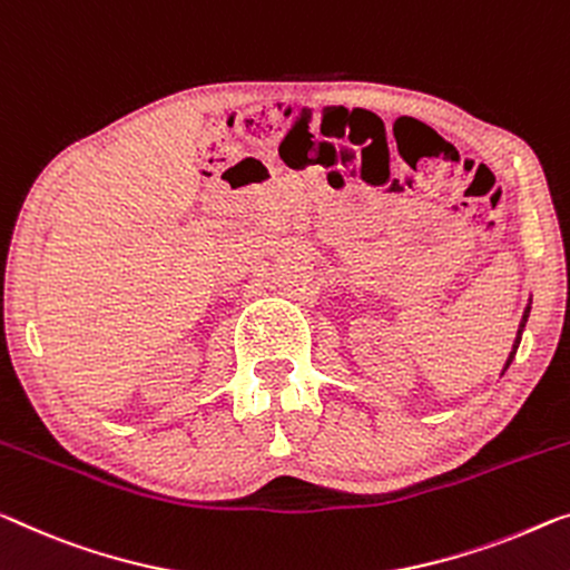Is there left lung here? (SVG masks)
Wrapping results in <instances>:
<instances>
[{
    "mask_svg": "<svg viewBox=\"0 0 570 570\" xmlns=\"http://www.w3.org/2000/svg\"><path fill=\"white\" fill-rule=\"evenodd\" d=\"M528 317H530V307H528V309H524V314H522L520 330H517V340H514V345H512V353H509V358H507V366H504V371L509 368V363H512V358H514V353H517V347H520V340H522V330H524V322H528Z\"/></svg>",
    "mask_w": 570,
    "mask_h": 570,
    "instance_id": "obj_1",
    "label": "left lung"
}]
</instances>
